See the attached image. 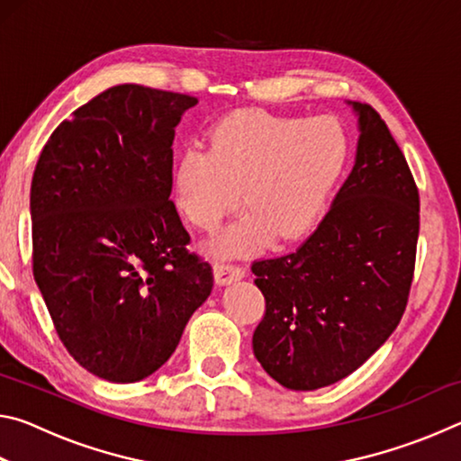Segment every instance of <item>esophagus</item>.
I'll use <instances>...</instances> for the list:
<instances>
[{
  "instance_id": "34e87169",
  "label": "esophagus",
  "mask_w": 461,
  "mask_h": 461,
  "mask_svg": "<svg viewBox=\"0 0 461 461\" xmlns=\"http://www.w3.org/2000/svg\"><path fill=\"white\" fill-rule=\"evenodd\" d=\"M215 280L217 285H230L233 280H240L246 276V270L231 262H215Z\"/></svg>"
}]
</instances>
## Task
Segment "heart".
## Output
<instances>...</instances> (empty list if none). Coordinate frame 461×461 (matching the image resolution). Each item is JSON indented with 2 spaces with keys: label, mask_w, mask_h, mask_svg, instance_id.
<instances>
[{
  "label": "heart",
  "mask_w": 461,
  "mask_h": 461,
  "mask_svg": "<svg viewBox=\"0 0 461 461\" xmlns=\"http://www.w3.org/2000/svg\"><path fill=\"white\" fill-rule=\"evenodd\" d=\"M349 140L333 118H291L258 109L225 115L207 148L189 146L173 167V201L186 221L215 231L240 203L246 212L212 249L246 256L280 236L299 241L323 221L346 173Z\"/></svg>",
  "instance_id": "obj_1"
}]
</instances>
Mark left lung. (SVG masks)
Returning a JSON list of instances; mask_svg holds the SVG:
<instances>
[{
  "label": "left lung",
  "instance_id": "obj_1",
  "mask_svg": "<svg viewBox=\"0 0 461 461\" xmlns=\"http://www.w3.org/2000/svg\"><path fill=\"white\" fill-rule=\"evenodd\" d=\"M354 109L356 165L323 221L293 254L252 264L267 301L254 356L291 390L360 368L401 323L415 275L417 183L376 109Z\"/></svg>",
  "mask_w": 461,
  "mask_h": 461
}]
</instances>
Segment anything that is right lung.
<instances>
[{
    "label": "right lung",
    "mask_w": 461,
    "mask_h": 461,
    "mask_svg": "<svg viewBox=\"0 0 461 461\" xmlns=\"http://www.w3.org/2000/svg\"><path fill=\"white\" fill-rule=\"evenodd\" d=\"M197 99L118 85L60 122L30 189L32 272L85 370L138 382L165 364L212 293L173 191L175 128Z\"/></svg>",
    "instance_id": "1"
}]
</instances>
